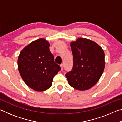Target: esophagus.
Masks as SVG:
<instances>
[{"mask_svg": "<svg viewBox=\"0 0 122 122\" xmlns=\"http://www.w3.org/2000/svg\"><path fill=\"white\" fill-rule=\"evenodd\" d=\"M60 67H61V71H62L63 69V64H61V65H60Z\"/></svg>", "mask_w": 122, "mask_h": 122, "instance_id": "obj_1", "label": "esophagus"}]
</instances>
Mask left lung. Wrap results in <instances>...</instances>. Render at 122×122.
<instances>
[{
    "label": "left lung",
    "mask_w": 122,
    "mask_h": 122,
    "mask_svg": "<svg viewBox=\"0 0 122 122\" xmlns=\"http://www.w3.org/2000/svg\"><path fill=\"white\" fill-rule=\"evenodd\" d=\"M71 46L73 67L66 77L73 88L88 90L98 82L104 71V51L96 42L85 38H78Z\"/></svg>",
    "instance_id": "obj_1"
}]
</instances>
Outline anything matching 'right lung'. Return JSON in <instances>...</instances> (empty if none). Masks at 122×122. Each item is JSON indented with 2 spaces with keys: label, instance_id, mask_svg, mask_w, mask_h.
Here are the masks:
<instances>
[{
  "label": "right lung",
  "instance_id": "add662e5",
  "mask_svg": "<svg viewBox=\"0 0 122 122\" xmlns=\"http://www.w3.org/2000/svg\"><path fill=\"white\" fill-rule=\"evenodd\" d=\"M49 48L48 41L39 39L25 47L18 57V70L22 78L37 92L50 88L53 77L61 70Z\"/></svg>",
  "mask_w": 122,
  "mask_h": 122
}]
</instances>
